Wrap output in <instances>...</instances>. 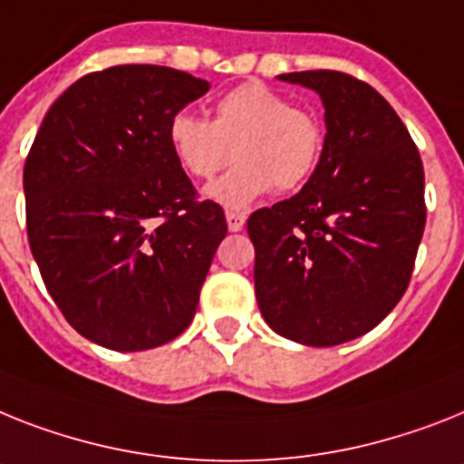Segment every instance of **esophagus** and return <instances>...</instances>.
Here are the masks:
<instances>
[{"mask_svg": "<svg viewBox=\"0 0 464 464\" xmlns=\"http://www.w3.org/2000/svg\"><path fill=\"white\" fill-rule=\"evenodd\" d=\"M225 220H227L229 232H239V229L244 227V223H246L244 213H237V210H227V213H225Z\"/></svg>", "mask_w": 464, "mask_h": 464, "instance_id": "obj_1", "label": "esophagus"}]
</instances>
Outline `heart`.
<instances>
[{
    "label": "heart",
    "mask_w": 464,
    "mask_h": 464,
    "mask_svg": "<svg viewBox=\"0 0 464 464\" xmlns=\"http://www.w3.org/2000/svg\"><path fill=\"white\" fill-rule=\"evenodd\" d=\"M168 147L178 166L194 179L213 178L229 160L237 166L204 197L241 210L275 187L294 191L315 172L324 149V130L313 113L267 85L244 82L216 103L213 121L179 111L168 122Z\"/></svg>",
    "instance_id": "1"
}]
</instances>
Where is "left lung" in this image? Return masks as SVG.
Instances as JSON below:
<instances>
[{
    "label": "left lung",
    "instance_id": "obj_1",
    "mask_svg": "<svg viewBox=\"0 0 464 464\" xmlns=\"http://www.w3.org/2000/svg\"><path fill=\"white\" fill-rule=\"evenodd\" d=\"M277 78L320 94L327 135L304 189L248 218L256 298L279 336L336 346L377 327L408 289L427 220L422 159L392 103L362 80Z\"/></svg>",
    "mask_w": 464,
    "mask_h": 464
}]
</instances>
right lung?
<instances>
[{"mask_svg":"<svg viewBox=\"0 0 464 464\" xmlns=\"http://www.w3.org/2000/svg\"><path fill=\"white\" fill-rule=\"evenodd\" d=\"M210 85L130 63L90 72L47 111L23 191L28 241L72 329L111 351H147L189 327L223 208L197 201L168 122Z\"/></svg>","mask_w":464,"mask_h":464,"instance_id":"1","label":"right lung"}]
</instances>
